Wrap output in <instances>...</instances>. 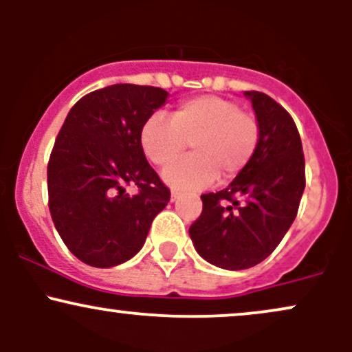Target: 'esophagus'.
I'll return each mask as SVG.
<instances>
[{"instance_id": "esophagus-1", "label": "esophagus", "mask_w": 352, "mask_h": 352, "mask_svg": "<svg viewBox=\"0 0 352 352\" xmlns=\"http://www.w3.org/2000/svg\"><path fill=\"white\" fill-rule=\"evenodd\" d=\"M180 197V192L179 190H172V193H170V199H172V201H175L177 199H179Z\"/></svg>"}]
</instances>
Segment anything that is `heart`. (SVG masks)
I'll return each mask as SVG.
<instances>
[{"instance_id":"heart-1","label":"heart","mask_w":352,"mask_h":352,"mask_svg":"<svg viewBox=\"0 0 352 352\" xmlns=\"http://www.w3.org/2000/svg\"><path fill=\"white\" fill-rule=\"evenodd\" d=\"M261 140V125L238 102L220 96H197L175 107L170 120L152 116L140 129V147L157 167L187 151L192 155L164 170L173 188L200 190L212 182L230 184L248 167Z\"/></svg>"}]
</instances>
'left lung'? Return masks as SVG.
<instances>
[{"label":"left lung","mask_w":352,"mask_h":352,"mask_svg":"<svg viewBox=\"0 0 352 352\" xmlns=\"http://www.w3.org/2000/svg\"><path fill=\"white\" fill-rule=\"evenodd\" d=\"M261 125L253 160L227 188L201 195L204 210L190 227L197 252L223 270L261 263L296 218L305 192V153L293 117L276 100L245 91Z\"/></svg>","instance_id":"obj_1"}]
</instances>
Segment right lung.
I'll use <instances>...</instances> for the list:
<instances>
[{
  "mask_svg": "<svg viewBox=\"0 0 352 352\" xmlns=\"http://www.w3.org/2000/svg\"><path fill=\"white\" fill-rule=\"evenodd\" d=\"M153 86L114 84L80 98L47 162L50 212L69 252L96 268L131 260L170 190L148 165L140 129L167 100ZM132 184L135 196L124 192Z\"/></svg>",
  "mask_w": 352,
  "mask_h": 352,
  "instance_id": "1",
  "label": "right lung"
}]
</instances>
